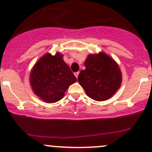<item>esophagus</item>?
Here are the masks:
<instances>
[{
  "label": "esophagus",
  "instance_id": "obj_1",
  "mask_svg": "<svg viewBox=\"0 0 152 152\" xmlns=\"http://www.w3.org/2000/svg\"><path fill=\"white\" fill-rule=\"evenodd\" d=\"M79 72H76V73H74V75H75V76L76 77V79H78V76H79Z\"/></svg>",
  "mask_w": 152,
  "mask_h": 152
}]
</instances>
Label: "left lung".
<instances>
[{"label":"left lung","instance_id":"left-lung-1","mask_svg":"<svg viewBox=\"0 0 152 152\" xmlns=\"http://www.w3.org/2000/svg\"><path fill=\"white\" fill-rule=\"evenodd\" d=\"M85 65L78 81L87 96L99 102L110 99L121 84V72L117 63L106 53H100L88 55Z\"/></svg>","mask_w":152,"mask_h":152}]
</instances>
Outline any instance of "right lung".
I'll use <instances>...</instances> for the list:
<instances>
[{
    "label": "right lung",
    "instance_id": "obj_1",
    "mask_svg": "<svg viewBox=\"0 0 152 152\" xmlns=\"http://www.w3.org/2000/svg\"><path fill=\"white\" fill-rule=\"evenodd\" d=\"M70 67L62 59V55L46 53L32 69L30 82L37 96L48 103L61 100L69 86L76 82Z\"/></svg>",
    "mask_w": 152,
    "mask_h": 152
}]
</instances>
